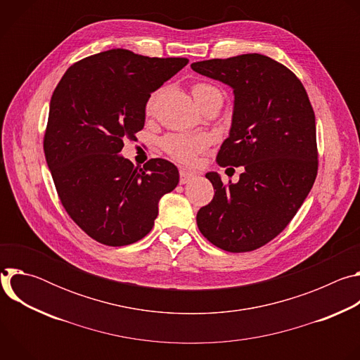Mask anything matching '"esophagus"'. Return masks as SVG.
<instances>
[{"mask_svg":"<svg viewBox=\"0 0 360 360\" xmlns=\"http://www.w3.org/2000/svg\"><path fill=\"white\" fill-rule=\"evenodd\" d=\"M195 178V174L193 172H189L186 169H181L179 171V182L184 185V184H188L189 181H192Z\"/></svg>","mask_w":360,"mask_h":360,"instance_id":"esophagus-1","label":"esophagus"}]
</instances>
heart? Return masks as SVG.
I'll use <instances>...</instances> for the list:
<instances>
[{
  "instance_id": "1",
  "label": "heart",
  "mask_w": 360,
  "mask_h": 360,
  "mask_svg": "<svg viewBox=\"0 0 360 360\" xmlns=\"http://www.w3.org/2000/svg\"><path fill=\"white\" fill-rule=\"evenodd\" d=\"M192 94H193V98H195L199 108L214 98H222L221 91L217 86L207 84V82L195 84L192 86ZM158 95H160V91H155L149 96V99L146 102L148 112H152L153 107H155ZM161 145H162L164 150L174 160H176L182 164H191V162H193L198 153L205 146H207V139H205L203 136H189V135H182V134H174V135L165 136L162 139Z\"/></svg>"
}]
</instances>
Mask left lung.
I'll list each match as a JSON object with an SVG mask.
<instances>
[{"instance_id":"left-lung-1","label":"left lung","mask_w":360,"mask_h":360,"mask_svg":"<svg viewBox=\"0 0 360 360\" xmlns=\"http://www.w3.org/2000/svg\"><path fill=\"white\" fill-rule=\"evenodd\" d=\"M233 89L229 136L217 162L243 167L236 184L207 176L214 199L198 211L200 233L228 252L258 249L296 215L318 174L316 124L309 96L285 65L261 54L193 63Z\"/></svg>"}]
</instances>
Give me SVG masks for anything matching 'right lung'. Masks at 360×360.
I'll use <instances>...</instances> for the list:
<instances>
[{
	"instance_id": "add662e5",
	"label": "right lung",
	"mask_w": 360,
	"mask_h": 360,
	"mask_svg": "<svg viewBox=\"0 0 360 360\" xmlns=\"http://www.w3.org/2000/svg\"><path fill=\"white\" fill-rule=\"evenodd\" d=\"M188 63L115 48L71 65L51 96L45 160L65 211L96 242L142 239L160 199L176 188L172 162L155 158L139 168L120 152L143 128L150 94Z\"/></svg>"
}]
</instances>
